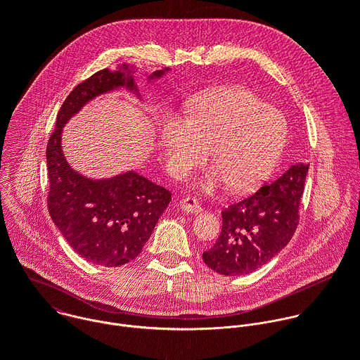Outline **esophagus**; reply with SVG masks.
Instances as JSON below:
<instances>
[{
  "instance_id": "esophagus-1",
  "label": "esophagus",
  "mask_w": 360,
  "mask_h": 360,
  "mask_svg": "<svg viewBox=\"0 0 360 360\" xmlns=\"http://www.w3.org/2000/svg\"><path fill=\"white\" fill-rule=\"evenodd\" d=\"M179 208H181L184 212H186V214H195V215H198V214L202 212V208H200L199 202H198L196 199H193V198H189V196L182 198V199L179 200Z\"/></svg>"
}]
</instances>
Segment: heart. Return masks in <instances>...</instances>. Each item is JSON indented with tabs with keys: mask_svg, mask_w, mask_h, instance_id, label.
<instances>
[{
	"mask_svg": "<svg viewBox=\"0 0 360 360\" xmlns=\"http://www.w3.org/2000/svg\"><path fill=\"white\" fill-rule=\"evenodd\" d=\"M283 117L248 89L225 88L195 99L186 120L171 117L161 128V149L168 171L186 178L208 155L211 168L196 182L203 193L228 185L248 192L274 171L283 148Z\"/></svg>",
	"mask_w": 360,
	"mask_h": 360,
	"instance_id": "obj_1",
	"label": "heart"
}]
</instances>
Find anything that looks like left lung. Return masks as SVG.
Instances as JSON below:
<instances>
[{
	"mask_svg": "<svg viewBox=\"0 0 360 360\" xmlns=\"http://www.w3.org/2000/svg\"><path fill=\"white\" fill-rule=\"evenodd\" d=\"M309 164L296 162L276 181L222 212L215 245L202 253L205 265L225 276L259 269L292 239Z\"/></svg>",
	"mask_w": 360,
	"mask_h": 360,
	"instance_id": "left-lung-1",
	"label": "left lung"
}]
</instances>
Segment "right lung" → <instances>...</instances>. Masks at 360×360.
<instances>
[{
  "instance_id": "add662e5",
  "label": "right lung",
  "mask_w": 360,
  "mask_h": 360,
  "mask_svg": "<svg viewBox=\"0 0 360 360\" xmlns=\"http://www.w3.org/2000/svg\"><path fill=\"white\" fill-rule=\"evenodd\" d=\"M136 71L135 64L122 63L115 71H98L77 85L64 101L46 145L51 218L81 258L108 268L128 264L142 252L171 202V193L134 169L99 179L79 174L64 155L63 131L101 95L125 89L142 99L135 84ZM169 71L152 72L146 82L161 79Z\"/></svg>"
}]
</instances>
